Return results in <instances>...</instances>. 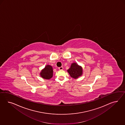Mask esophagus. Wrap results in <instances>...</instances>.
Masks as SVG:
<instances>
[{
	"instance_id": "esophagus-1",
	"label": "esophagus",
	"mask_w": 125,
	"mask_h": 125,
	"mask_svg": "<svg viewBox=\"0 0 125 125\" xmlns=\"http://www.w3.org/2000/svg\"><path fill=\"white\" fill-rule=\"evenodd\" d=\"M59 69L60 70H62L63 69V67L62 66H61L60 67H59Z\"/></svg>"
}]
</instances>
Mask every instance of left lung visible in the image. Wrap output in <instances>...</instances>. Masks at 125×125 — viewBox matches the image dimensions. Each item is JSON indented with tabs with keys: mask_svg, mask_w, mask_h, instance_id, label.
<instances>
[{
	"mask_svg": "<svg viewBox=\"0 0 125 125\" xmlns=\"http://www.w3.org/2000/svg\"><path fill=\"white\" fill-rule=\"evenodd\" d=\"M67 72L72 78L76 79L82 75L83 68L76 63H73Z\"/></svg>",
	"mask_w": 125,
	"mask_h": 125,
	"instance_id": "left-lung-1",
	"label": "left lung"
}]
</instances>
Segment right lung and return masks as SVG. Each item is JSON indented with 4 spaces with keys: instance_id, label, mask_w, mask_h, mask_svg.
I'll list each match as a JSON object with an SVG mask.
<instances>
[{
    "instance_id": "right-lung-1",
    "label": "right lung",
    "mask_w": 125,
    "mask_h": 125,
    "mask_svg": "<svg viewBox=\"0 0 125 125\" xmlns=\"http://www.w3.org/2000/svg\"><path fill=\"white\" fill-rule=\"evenodd\" d=\"M53 70L52 66L46 65L45 68L42 69L40 73V75L43 79L49 80L53 77Z\"/></svg>"
}]
</instances>
